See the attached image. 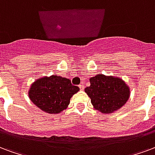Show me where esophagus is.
Instances as JSON below:
<instances>
[{
  "mask_svg": "<svg viewBox=\"0 0 155 155\" xmlns=\"http://www.w3.org/2000/svg\"><path fill=\"white\" fill-rule=\"evenodd\" d=\"M79 87H80V90H84V86L83 85V84H80V85H79Z\"/></svg>",
  "mask_w": 155,
  "mask_h": 155,
  "instance_id": "1",
  "label": "esophagus"
}]
</instances>
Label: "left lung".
<instances>
[{"label":"left lung","mask_w":155,"mask_h":155,"mask_svg":"<svg viewBox=\"0 0 155 155\" xmlns=\"http://www.w3.org/2000/svg\"><path fill=\"white\" fill-rule=\"evenodd\" d=\"M90 86L84 91L91 103L102 114H111L120 109L129 98L130 88L120 78L97 74L90 78Z\"/></svg>","instance_id":"8db88e82"}]
</instances>
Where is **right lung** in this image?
<instances>
[{"instance_id": "add662e5", "label": "right lung", "mask_w": 155, "mask_h": 155, "mask_svg": "<svg viewBox=\"0 0 155 155\" xmlns=\"http://www.w3.org/2000/svg\"><path fill=\"white\" fill-rule=\"evenodd\" d=\"M80 91L69 79L50 75L39 78L31 85L29 98L38 108L49 114H58L67 108L71 97Z\"/></svg>"}]
</instances>
